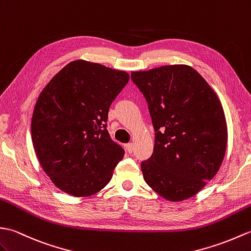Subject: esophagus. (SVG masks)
I'll use <instances>...</instances> for the list:
<instances>
[{
  "label": "esophagus",
  "mask_w": 251,
  "mask_h": 251,
  "mask_svg": "<svg viewBox=\"0 0 251 251\" xmlns=\"http://www.w3.org/2000/svg\"><path fill=\"white\" fill-rule=\"evenodd\" d=\"M126 151H127V152H129V153H132V152H133V150H134V147H133V144H132V143L126 144Z\"/></svg>",
  "instance_id": "34e87169"
}]
</instances>
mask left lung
I'll list each match as a JSON object with an SVG mask.
<instances>
[{
	"label": "left lung",
	"instance_id": "obj_1",
	"mask_svg": "<svg viewBox=\"0 0 251 251\" xmlns=\"http://www.w3.org/2000/svg\"><path fill=\"white\" fill-rule=\"evenodd\" d=\"M148 104L153 152L141 164L147 185L172 202L197 194L225 158L227 129L218 97L196 70L165 65L132 72Z\"/></svg>",
	"mask_w": 251,
	"mask_h": 251
}]
</instances>
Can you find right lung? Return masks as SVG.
<instances>
[{
  "mask_svg": "<svg viewBox=\"0 0 251 251\" xmlns=\"http://www.w3.org/2000/svg\"><path fill=\"white\" fill-rule=\"evenodd\" d=\"M129 79L126 72L76 60L43 89L32 116V143L60 190L89 197L111 179L125 150L109 136L108 110Z\"/></svg>",
  "mask_w": 251,
  "mask_h": 251,
  "instance_id": "1",
  "label": "right lung"
}]
</instances>
